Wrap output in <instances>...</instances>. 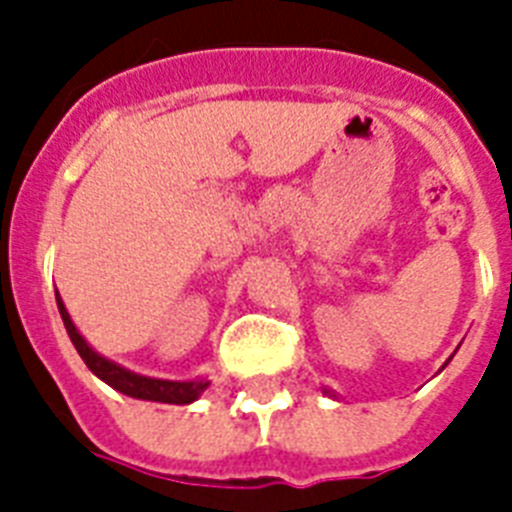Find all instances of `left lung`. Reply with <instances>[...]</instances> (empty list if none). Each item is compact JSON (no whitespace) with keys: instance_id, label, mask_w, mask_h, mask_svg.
Instances as JSON below:
<instances>
[{"instance_id":"obj_1","label":"left lung","mask_w":512,"mask_h":512,"mask_svg":"<svg viewBox=\"0 0 512 512\" xmlns=\"http://www.w3.org/2000/svg\"><path fill=\"white\" fill-rule=\"evenodd\" d=\"M446 366V364H444ZM324 393H327V396H332V398H337V393L335 390H329V388H324Z\"/></svg>"}]
</instances>
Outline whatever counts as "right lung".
Returning a JSON list of instances; mask_svg holds the SVG:
<instances>
[{"label":"right lung","instance_id":"add662e5","mask_svg":"<svg viewBox=\"0 0 512 512\" xmlns=\"http://www.w3.org/2000/svg\"><path fill=\"white\" fill-rule=\"evenodd\" d=\"M55 300H58L60 319L66 324L68 337L74 342L76 353L82 356L87 369L106 382V385L124 393V396L140 398V401H159V404H193L209 388V380H204V377H196V380H159V377H146V374L124 369L122 364H116L111 358L100 356L98 350L92 348L90 342L79 335V329H76V324L68 316L60 295H55Z\"/></svg>","mask_w":512,"mask_h":512}]
</instances>
